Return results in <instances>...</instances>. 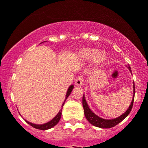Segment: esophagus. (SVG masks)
I'll return each mask as SVG.
<instances>
[{
  "instance_id": "esophagus-1",
  "label": "esophagus",
  "mask_w": 148,
  "mask_h": 148,
  "mask_svg": "<svg viewBox=\"0 0 148 148\" xmlns=\"http://www.w3.org/2000/svg\"><path fill=\"white\" fill-rule=\"evenodd\" d=\"M83 82H84V79H83L82 76H78L75 78V84L77 86H82Z\"/></svg>"
}]
</instances>
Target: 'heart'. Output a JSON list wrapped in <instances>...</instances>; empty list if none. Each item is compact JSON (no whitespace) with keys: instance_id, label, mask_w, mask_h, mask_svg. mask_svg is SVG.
Here are the masks:
<instances>
[{"instance_id":"obj_1","label":"heart","mask_w":148,"mask_h":148,"mask_svg":"<svg viewBox=\"0 0 148 148\" xmlns=\"http://www.w3.org/2000/svg\"><path fill=\"white\" fill-rule=\"evenodd\" d=\"M80 56L83 60H91L95 65H101L106 60V54L102 51H97L94 48H84L80 52Z\"/></svg>"}]
</instances>
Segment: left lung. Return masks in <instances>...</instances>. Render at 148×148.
<instances>
[{
	"mask_svg": "<svg viewBox=\"0 0 148 148\" xmlns=\"http://www.w3.org/2000/svg\"><path fill=\"white\" fill-rule=\"evenodd\" d=\"M129 67V70H131L130 67ZM135 94V87H134V94ZM134 95L133 97V99L132 101V103H131L130 106H129V109L124 112L122 115L119 116L117 119H114L112 120H106V119H101V118L98 117L97 115H95L91 110L88 108V105H87V102L85 99V97L84 95L83 96V107H84V114H85V116L86 118V119L88 120V121L90 123H91L94 126H97V127L102 128V129H109V128L113 127V126H116L117 124H119L120 122H121L125 118L127 117V115L130 113L131 110L132 109V107H133V103H134Z\"/></svg>",
	"mask_w": 148,
	"mask_h": 148,
	"instance_id": "obj_1",
	"label": "left lung"
}]
</instances>
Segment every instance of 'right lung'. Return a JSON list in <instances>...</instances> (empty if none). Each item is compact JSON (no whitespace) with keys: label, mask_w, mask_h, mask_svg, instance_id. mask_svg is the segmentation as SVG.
I'll return each instance as SVG.
<instances>
[{"label":"right lung","mask_w":148,"mask_h":148,"mask_svg":"<svg viewBox=\"0 0 148 148\" xmlns=\"http://www.w3.org/2000/svg\"><path fill=\"white\" fill-rule=\"evenodd\" d=\"M73 86H70V87H69L68 90H67V94H66V99H67V97H69V95L70 94V93L72 92V91H73ZM66 100V99H65ZM65 100H64V102H65ZM64 103L62 104V106L64 105ZM61 115H62V109L60 110V112H58V114H57V115H56L55 117L54 118V119H52L51 121L48 122V123H44V124H41V125H37V124H34V123H29V121H25L27 122V123H28V124L30 125L31 126H33V127L36 128V129H40V130H46V129H51V128L54 127L55 125H57V123H58L59 121L60 120V119H61Z\"/></svg>","instance_id":"right-lung-1"}]
</instances>
